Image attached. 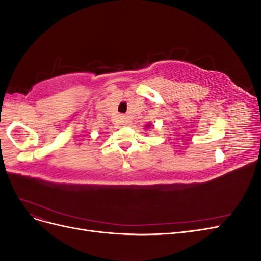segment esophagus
I'll return each mask as SVG.
<instances>
[{"label": "esophagus", "mask_w": 261, "mask_h": 261, "mask_svg": "<svg viewBox=\"0 0 261 261\" xmlns=\"http://www.w3.org/2000/svg\"><path fill=\"white\" fill-rule=\"evenodd\" d=\"M125 120H126V118H125V116H120V121H121V123H125Z\"/></svg>", "instance_id": "obj_1"}]
</instances>
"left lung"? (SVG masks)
<instances>
[{"label":"left lung","mask_w":261,"mask_h":261,"mask_svg":"<svg viewBox=\"0 0 261 261\" xmlns=\"http://www.w3.org/2000/svg\"><path fill=\"white\" fill-rule=\"evenodd\" d=\"M150 127H153V125H152L151 123H150V124H148V125L146 126V128H150Z\"/></svg>","instance_id":"1"}]
</instances>
